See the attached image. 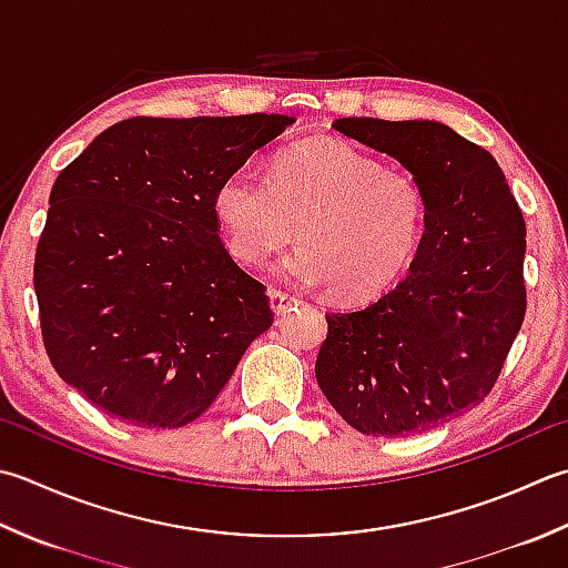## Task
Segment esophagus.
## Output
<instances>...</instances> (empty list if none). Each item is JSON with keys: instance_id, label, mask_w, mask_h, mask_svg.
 Instances as JSON below:
<instances>
[{"instance_id": "34e87169", "label": "esophagus", "mask_w": 568, "mask_h": 568, "mask_svg": "<svg viewBox=\"0 0 568 568\" xmlns=\"http://www.w3.org/2000/svg\"><path fill=\"white\" fill-rule=\"evenodd\" d=\"M268 295H271V307H273V313H275V315H285L287 310L295 307V305L300 303L297 297L287 295V293H283V291H271Z\"/></svg>"}]
</instances>
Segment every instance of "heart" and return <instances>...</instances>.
<instances>
[{
    "instance_id": "obj_1",
    "label": "heart",
    "mask_w": 568,
    "mask_h": 568,
    "mask_svg": "<svg viewBox=\"0 0 568 568\" xmlns=\"http://www.w3.org/2000/svg\"><path fill=\"white\" fill-rule=\"evenodd\" d=\"M214 214L231 253L263 265L295 236L303 241L275 265L287 283L329 285L339 300L388 291L424 241L426 189L414 174L342 140H313L283 152L268 182L246 166L214 192Z\"/></svg>"
}]
</instances>
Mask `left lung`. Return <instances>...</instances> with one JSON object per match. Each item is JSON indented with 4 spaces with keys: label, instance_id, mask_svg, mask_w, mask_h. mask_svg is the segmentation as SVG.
<instances>
[{
    "label": "left lung",
    "instance_id": "1",
    "mask_svg": "<svg viewBox=\"0 0 568 568\" xmlns=\"http://www.w3.org/2000/svg\"><path fill=\"white\" fill-rule=\"evenodd\" d=\"M332 128L424 184L428 224L408 275L376 303L327 313L315 376L364 436L448 424L493 392L527 310L525 216L499 164L436 120Z\"/></svg>",
    "mask_w": 568,
    "mask_h": 568
}]
</instances>
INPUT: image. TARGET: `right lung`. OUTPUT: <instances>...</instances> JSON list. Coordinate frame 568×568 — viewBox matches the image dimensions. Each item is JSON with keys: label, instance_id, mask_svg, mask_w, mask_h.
I'll list each match as a JSON object with an SVG mask.
<instances>
[{"label": "right lung", "instance_id": "add662e5", "mask_svg": "<svg viewBox=\"0 0 568 568\" xmlns=\"http://www.w3.org/2000/svg\"><path fill=\"white\" fill-rule=\"evenodd\" d=\"M287 115L130 118L53 182L33 261L53 369L103 414L182 428L273 325L265 285L219 236V182Z\"/></svg>", "mask_w": 568, "mask_h": 568}]
</instances>
